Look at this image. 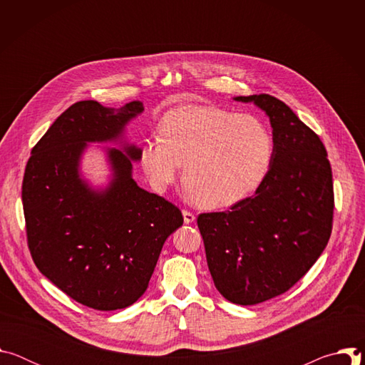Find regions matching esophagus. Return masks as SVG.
Here are the masks:
<instances>
[{
    "label": "esophagus",
    "instance_id": "1",
    "mask_svg": "<svg viewBox=\"0 0 365 365\" xmlns=\"http://www.w3.org/2000/svg\"><path fill=\"white\" fill-rule=\"evenodd\" d=\"M195 218H196V217H195L193 212H190V211H187V210H183V220H185V224L193 222Z\"/></svg>",
    "mask_w": 365,
    "mask_h": 365
}]
</instances>
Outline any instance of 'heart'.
<instances>
[{
	"label": "heart",
	"instance_id": "1",
	"mask_svg": "<svg viewBox=\"0 0 365 365\" xmlns=\"http://www.w3.org/2000/svg\"><path fill=\"white\" fill-rule=\"evenodd\" d=\"M160 134L141 147V165L159 190L173 185L185 165V182L205 207L231 206L254 192L267 175L273 137L262 120L212 106L169 111Z\"/></svg>",
	"mask_w": 365,
	"mask_h": 365
}]
</instances>
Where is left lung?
Instances as JSON below:
<instances>
[{"mask_svg":"<svg viewBox=\"0 0 365 365\" xmlns=\"http://www.w3.org/2000/svg\"><path fill=\"white\" fill-rule=\"evenodd\" d=\"M266 111L273 158L255 193L230 211L197 217L206 262L218 292L235 304L283 294L315 264L334 220V183L319 135L269 93L237 96Z\"/></svg>","mask_w":365,"mask_h":365,"instance_id":"obj_1","label":"left lung"}]
</instances>
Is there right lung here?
Returning <instances> with one entry per match:
<instances>
[{"mask_svg": "<svg viewBox=\"0 0 365 365\" xmlns=\"http://www.w3.org/2000/svg\"><path fill=\"white\" fill-rule=\"evenodd\" d=\"M79 101L51 124L31 150L23 178L27 244L36 267L73 300L117 310L145 292L166 238L183 224L179 207L131 178L141 150H110L111 186L96 193L78 175L88 141L117 138L143 111Z\"/></svg>", "mask_w": 365, "mask_h": 365, "instance_id": "add662e5", "label": "right lung"}]
</instances>
